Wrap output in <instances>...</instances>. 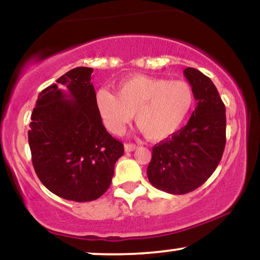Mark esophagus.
<instances>
[{"mask_svg": "<svg viewBox=\"0 0 260 260\" xmlns=\"http://www.w3.org/2000/svg\"><path fill=\"white\" fill-rule=\"evenodd\" d=\"M137 149V144H134V143H126L124 144V150L126 151H133Z\"/></svg>", "mask_w": 260, "mask_h": 260, "instance_id": "34e87169", "label": "esophagus"}]
</instances>
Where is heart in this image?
<instances>
[{
    "instance_id": "b5f03b06",
    "label": "heart",
    "mask_w": 260,
    "mask_h": 260,
    "mask_svg": "<svg viewBox=\"0 0 260 260\" xmlns=\"http://www.w3.org/2000/svg\"><path fill=\"white\" fill-rule=\"evenodd\" d=\"M194 104V91L183 80L136 74L121 80L115 92L100 88L95 106L107 131L118 134L134 121L149 140H164L180 129Z\"/></svg>"
}]
</instances>
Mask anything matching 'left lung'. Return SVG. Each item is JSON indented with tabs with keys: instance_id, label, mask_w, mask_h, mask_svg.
Wrapping results in <instances>:
<instances>
[{
	"instance_id": "obj_1",
	"label": "left lung",
	"mask_w": 260,
	"mask_h": 260,
	"mask_svg": "<svg viewBox=\"0 0 260 260\" xmlns=\"http://www.w3.org/2000/svg\"><path fill=\"white\" fill-rule=\"evenodd\" d=\"M197 106L183 128L154 145L147 175L157 189L186 194L213 175L226 144V110L216 86L196 68L183 71Z\"/></svg>"
}]
</instances>
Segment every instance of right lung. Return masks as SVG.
Here are the masks:
<instances>
[{
	"label": "right lung",
	"mask_w": 260,
	"mask_h": 260,
	"mask_svg": "<svg viewBox=\"0 0 260 260\" xmlns=\"http://www.w3.org/2000/svg\"><path fill=\"white\" fill-rule=\"evenodd\" d=\"M91 73L92 68H73L45 88L28 132L32 166L41 183L53 194L79 203L106 192L116 161L124 153L123 144L101 121Z\"/></svg>",
	"instance_id": "right-lung-1"
}]
</instances>
